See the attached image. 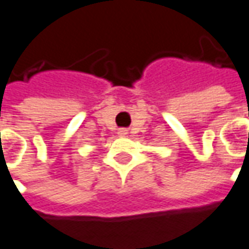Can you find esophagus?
Segmentation results:
<instances>
[{"mask_svg":"<svg viewBox=\"0 0 249 249\" xmlns=\"http://www.w3.org/2000/svg\"><path fill=\"white\" fill-rule=\"evenodd\" d=\"M119 133H120V136H125V135H126L128 132H126V129H120Z\"/></svg>","mask_w":249,"mask_h":249,"instance_id":"obj_1","label":"esophagus"}]
</instances>
